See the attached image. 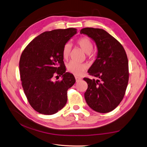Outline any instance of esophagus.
<instances>
[{
    "label": "esophagus",
    "instance_id": "esophagus-1",
    "mask_svg": "<svg viewBox=\"0 0 147 147\" xmlns=\"http://www.w3.org/2000/svg\"><path fill=\"white\" fill-rule=\"evenodd\" d=\"M75 79H76V82H78V81H80L82 80V78H79V77H78V76H75Z\"/></svg>",
    "mask_w": 147,
    "mask_h": 147
}]
</instances>
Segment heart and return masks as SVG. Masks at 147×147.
I'll return each instance as SVG.
<instances>
[{
  "label": "heart",
  "mask_w": 147,
  "mask_h": 147,
  "mask_svg": "<svg viewBox=\"0 0 147 147\" xmlns=\"http://www.w3.org/2000/svg\"><path fill=\"white\" fill-rule=\"evenodd\" d=\"M76 44L88 55H89L93 49V43L87 36H82L76 41ZM71 46L69 43H66L62 50L63 58L67 60L71 53ZM68 71L75 76L82 75L86 69V65L84 63L69 62L67 65Z\"/></svg>",
  "instance_id": "obj_1"
}]
</instances>
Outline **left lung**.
Returning a JSON list of instances; mask_svg holds the SVG:
<instances>
[{
    "label": "left lung",
    "mask_w": 147,
    "mask_h": 147,
    "mask_svg": "<svg viewBox=\"0 0 147 147\" xmlns=\"http://www.w3.org/2000/svg\"><path fill=\"white\" fill-rule=\"evenodd\" d=\"M80 34L91 38L98 49L97 58L88 71L97 79L84 78L88 84L85 100L94 111L109 112L122 101L128 85L126 52L121 44L103 29L85 28L81 29Z\"/></svg>",
    "instance_id": "1"
}]
</instances>
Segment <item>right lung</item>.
Masks as SVG:
<instances>
[{
    "mask_svg": "<svg viewBox=\"0 0 147 147\" xmlns=\"http://www.w3.org/2000/svg\"><path fill=\"white\" fill-rule=\"evenodd\" d=\"M77 30L68 28L44 32L21 55L19 68L24 92L32 107L40 113L55 114L67 103V91L76 80L72 74L65 72L62 50ZM58 75L63 79L54 82L53 78Z\"/></svg>",
    "mask_w": 147,
    "mask_h": 147,
    "instance_id": "add662e5",
    "label": "right lung"
}]
</instances>
